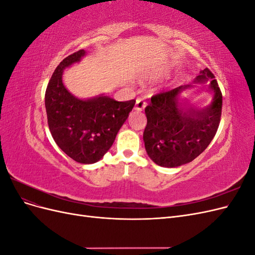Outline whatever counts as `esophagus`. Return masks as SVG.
I'll return each mask as SVG.
<instances>
[{
    "mask_svg": "<svg viewBox=\"0 0 255 255\" xmlns=\"http://www.w3.org/2000/svg\"><path fill=\"white\" fill-rule=\"evenodd\" d=\"M146 103L144 101L143 98H137L136 99V103H135V111H138V112H141L144 110Z\"/></svg>",
    "mask_w": 255,
    "mask_h": 255,
    "instance_id": "esophagus-1",
    "label": "esophagus"
}]
</instances>
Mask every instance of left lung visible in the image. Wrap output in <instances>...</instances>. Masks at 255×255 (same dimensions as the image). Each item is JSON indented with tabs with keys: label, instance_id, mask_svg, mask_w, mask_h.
Here are the masks:
<instances>
[{
	"label": "left lung",
	"instance_id": "left-lung-1",
	"mask_svg": "<svg viewBox=\"0 0 255 255\" xmlns=\"http://www.w3.org/2000/svg\"><path fill=\"white\" fill-rule=\"evenodd\" d=\"M196 81L211 82L210 89L214 92V99L206 109H186L185 103L177 100L180 92L191 85L153 95L144 109L145 151L158 166L174 168L190 163L207 148L217 133L222 109V94L218 83L208 68L200 71Z\"/></svg>",
	"mask_w": 255,
	"mask_h": 255
}]
</instances>
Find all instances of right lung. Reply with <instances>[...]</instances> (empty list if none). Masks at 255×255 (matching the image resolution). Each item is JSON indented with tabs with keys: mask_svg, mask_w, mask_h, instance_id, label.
Returning a JSON list of instances; mask_svg holds the SVG:
<instances>
[{
	"mask_svg": "<svg viewBox=\"0 0 255 255\" xmlns=\"http://www.w3.org/2000/svg\"><path fill=\"white\" fill-rule=\"evenodd\" d=\"M85 55L80 50L57 66L45 90V110L53 139L69 157L94 164L110 150L135 100L118 102L110 97L80 100L63 84V70Z\"/></svg>",
	"mask_w": 255,
	"mask_h": 255,
	"instance_id": "right-lung-1",
	"label": "right lung"
}]
</instances>
